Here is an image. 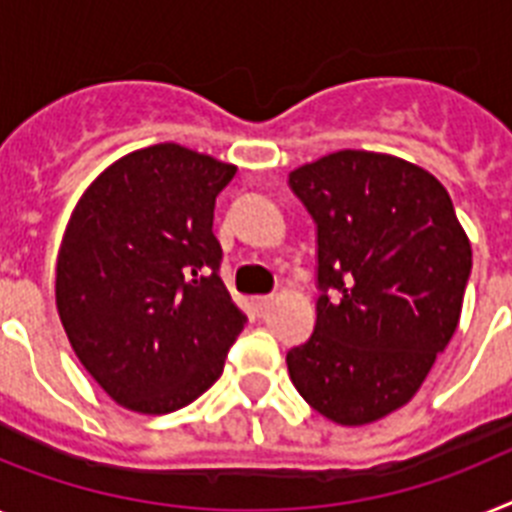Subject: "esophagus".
I'll return each mask as SVG.
<instances>
[{
    "label": "esophagus",
    "mask_w": 512,
    "mask_h": 512,
    "mask_svg": "<svg viewBox=\"0 0 512 512\" xmlns=\"http://www.w3.org/2000/svg\"><path fill=\"white\" fill-rule=\"evenodd\" d=\"M270 304H273V296H255V299H252V309H255L257 315H265L270 309Z\"/></svg>",
    "instance_id": "obj_1"
}]
</instances>
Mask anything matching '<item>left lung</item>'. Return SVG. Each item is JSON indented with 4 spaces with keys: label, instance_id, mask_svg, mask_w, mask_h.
<instances>
[{
    "label": "left lung",
    "instance_id": "left-lung-1",
    "mask_svg": "<svg viewBox=\"0 0 512 512\" xmlns=\"http://www.w3.org/2000/svg\"><path fill=\"white\" fill-rule=\"evenodd\" d=\"M315 221L317 320L286 354L291 382L330 422H377L409 403L453 338L471 244L435 176L369 150L289 174Z\"/></svg>",
    "mask_w": 512,
    "mask_h": 512
}]
</instances>
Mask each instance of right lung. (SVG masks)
I'll use <instances>...</instances> for the list:
<instances>
[{
	"label": "right lung",
	"instance_id": "1",
	"mask_svg": "<svg viewBox=\"0 0 512 512\" xmlns=\"http://www.w3.org/2000/svg\"><path fill=\"white\" fill-rule=\"evenodd\" d=\"M234 174L182 145H150L103 171L67 223L59 317L77 359L127 409H184L221 377L242 333L213 234Z\"/></svg>",
	"mask_w": 512,
	"mask_h": 512
}]
</instances>
